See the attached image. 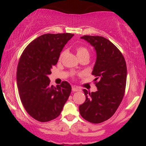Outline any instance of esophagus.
Here are the masks:
<instances>
[{
	"label": "esophagus",
	"mask_w": 146,
	"mask_h": 146,
	"mask_svg": "<svg viewBox=\"0 0 146 146\" xmlns=\"http://www.w3.org/2000/svg\"><path fill=\"white\" fill-rule=\"evenodd\" d=\"M72 90L73 92H78L80 90V88L76 86H72Z\"/></svg>",
	"instance_id": "1"
}]
</instances>
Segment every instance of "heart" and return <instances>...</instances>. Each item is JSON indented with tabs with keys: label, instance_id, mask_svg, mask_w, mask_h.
<instances>
[{
	"label": "heart",
	"instance_id": "b5f03b06",
	"mask_svg": "<svg viewBox=\"0 0 146 146\" xmlns=\"http://www.w3.org/2000/svg\"><path fill=\"white\" fill-rule=\"evenodd\" d=\"M76 53L78 56H81L84 54H89V52L88 50L86 48L83 46H80L77 48L76 49Z\"/></svg>",
	"mask_w": 146,
	"mask_h": 146
}]
</instances>
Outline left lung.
<instances>
[{
  "mask_svg": "<svg viewBox=\"0 0 146 146\" xmlns=\"http://www.w3.org/2000/svg\"><path fill=\"white\" fill-rule=\"evenodd\" d=\"M94 48L96 60L92 74L98 90L83 91L86 100L80 105L79 111L84 119L99 123L112 116L118 108L124 96L126 85L127 67L124 57L109 40L99 36L81 37Z\"/></svg>",
  "mask_w": 146,
  "mask_h": 146,
  "instance_id": "1",
  "label": "left lung"
}]
</instances>
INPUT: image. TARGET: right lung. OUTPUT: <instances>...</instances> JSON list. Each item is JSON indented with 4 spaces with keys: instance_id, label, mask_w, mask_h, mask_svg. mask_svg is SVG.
Segmentation results:
<instances>
[{
    "instance_id": "1",
    "label": "right lung",
    "mask_w": 146,
    "mask_h": 146,
    "mask_svg": "<svg viewBox=\"0 0 146 146\" xmlns=\"http://www.w3.org/2000/svg\"><path fill=\"white\" fill-rule=\"evenodd\" d=\"M73 36L45 34L32 41L20 58L17 71L20 98L28 113L41 122L58 116L70 94L72 87L68 82L54 87L50 85L48 76Z\"/></svg>"
}]
</instances>
